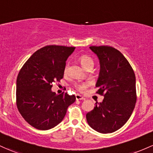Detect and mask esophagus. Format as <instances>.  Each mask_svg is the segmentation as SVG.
<instances>
[{"instance_id":"esophagus-1","label":"esophagus","mask_w":153,"mask_h":153,"mask_svg":"<svg viewBox=\"0 0 153 153\" xmlns=\"http://www.w3.org/2000/svg\"><path fill=\"white\" fill-rule=\"evenodd\" d=\"M75 98H76V100H84V97H82L81 95L80 94H76L75 95Z\"/></svg>"}]
</instances>
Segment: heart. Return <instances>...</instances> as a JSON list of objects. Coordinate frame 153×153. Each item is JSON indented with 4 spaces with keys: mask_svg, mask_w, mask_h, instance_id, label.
I'll return each mask as SVG.
<instances>
[{
    "mask_svg": "<svg viewBox=\"0 0 153 153\" xmlns=\"http://www.w3.org/2000/svg\"><path fill=\"white\" fill-rule=\"evenodd\" d=\"M80 65H82L83 68L85 70H86L87 68H89V67H93L94 66V61L90 56H88V55H81L79 58H78ZM68 68H69V64L67 63L65 65V68H64V73L67 74L68 71ZM88 86V83H77L75 85V87L77 88L79 91H83Z\"/></svg>",
    "mask_w": 153,
    "mask_h": 153,
    "instance_id": "obj_1",
    "label": "heart"
}]
</instances>
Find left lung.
I'll use <instances>...</instances> for the list:
<instances>
[{
    "label": "left lung",
    "mask_w": 153,
    "mask_h": 153,
    "mask_svg": "<svg viewBox=\"0 0 153 153\" xmlns=\"http://www.w3.org/2000/svg\"><path fill=\"white\" fill-rule=\"evenodd\" d=\"M98 56L100 72L97 94L102 102L86 114L88 125L102 134L118 130L131 115L137 102L136 77L128 60L118 50L108 46H90Z\"/></svg>",
    "instance_id": "8db88e82"
}]
</instances>
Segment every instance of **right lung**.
Listing matches in <instances>:
<instances>
[{"label":"right lung","mask_w":153,"mask_h":153,"mask_svg":"<svg viewBox=\"0 0 153 153\" xmlns=\"http://www.w3.org/2000/svg\"><path fill=\"white\" fill-rule=\"evenodd\" d=\"M75 47L50 45L35 52L20 70L16 79L18 110L30 125L48 130L61 123L75 96L56 94L55 82L64 76L66 61Z\"/></svg>","instance_id":"obj_1"}]
</instances>
